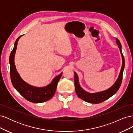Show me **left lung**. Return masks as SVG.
<instances>
[{"label": "left lung", "mask_w": 133, "mask_h": 133, "mask_svg": "<svg viewBox=\"0 0 133 133\" xmlns=\"http://www.w3.org/2000/svg\"><path fill=\"white\" fill-rule=\"evenodd\" d=\"M116 43L119 45L120 53H121L122 55V66L117 80H116L115 83L110 88H109L108 89L105 91L95 92V93H89V92H87L83 90L82 87L80 86L78 75L76 74L75 72L74 73V84L75 92L79 97L81 99L84 100L85 102L92 104H98L102 103L103 102L105 101V100H107L108 99L110 98L111 96L114 95L119 90L120 85H121L123 79V71L125 66V60L122 53L121 43H120V41L117 38H116Z\"/></svg>", "instance_id": "obj_1"}]
</instances>
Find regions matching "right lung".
<instances>
[{"instance_id":"obj_1","label":"right lung","mask_w":133,"mask_h":133,"mask_svg":"<svg viewBox=\"0 0 133 133\" xmlns=\"http://www.w3.org/2000/svg\"><path fill=\"white\" fill-rule=\"evenodd\" d=\"M22 36H20L16 40L14 48L11 52L9 57L10 74L12 84L20 94L28 101L35 103H41L48 101L54 96L57 89L58 83L61 78L63 72L56 76L51 83L45 87H33L24 81L18 73L14 63V56L17 48L18 42Z\"/></svg>"}]
</instances>
